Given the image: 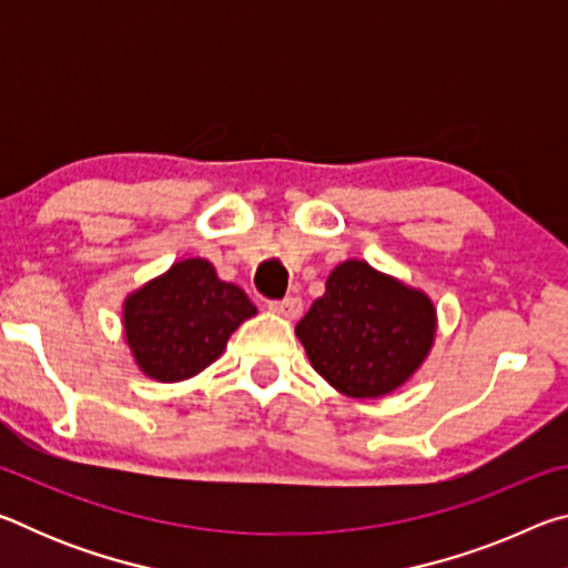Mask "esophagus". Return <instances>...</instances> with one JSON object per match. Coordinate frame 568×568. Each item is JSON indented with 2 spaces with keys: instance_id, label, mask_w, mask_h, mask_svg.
<instances>
[{
  "instance_id": "obj_1",
  "label": "esophagus",
  "mask_w": 568,
  "mask_h": 568,
  "mask_svg": "<svg viewBox=\"0 0 568 568\" xmlns=\"http://www.w3.org/2000/svg\"><path fill=\"white\" fill-rule=\"evenodd\" d=\"M267 307H271L273 313L283 315V318H297L303 311V301L297 295H287V297H283V301H271L267 303Z\"/></svg>"
}]
</instances>
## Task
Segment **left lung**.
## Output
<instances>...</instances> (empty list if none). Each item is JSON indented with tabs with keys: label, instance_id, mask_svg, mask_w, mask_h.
I'll use <instances>...</instances> for the list:
<instances>
[{
	"label": "left lung",
	"instance_id": "8db88e82",
	"mask_svg": "<svg viewBox=\"0 0 568 568\" xmlns=\"http://www.w3.org/2000/svg\"><path fill=\"white\" fill-rule=\"evenodd\" d=\"M313 368L353 398L403 386L434 345L436 307L420 291L363 261L331 273L325 293L295 325Z\"/></svg>",
	"mask_w": 568,
	"mask_h": 568
}]
</instances>
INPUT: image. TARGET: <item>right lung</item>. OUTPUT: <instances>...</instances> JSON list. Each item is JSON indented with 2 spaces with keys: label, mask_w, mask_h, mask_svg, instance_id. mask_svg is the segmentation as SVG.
<instances>
[{
  "label": "right lung",
  "mask_w": 568,
  "mask_h": 568,
  "mask_svg": "<svg viewBox=\"0 0 568 568\" xmlns=\"http://www.w3.org/2000/svg\"><path fill=\"white\" fill-rule=\"evenodd\" d=\"M257 311L203 257L175 263L124 301V338L145 376L175 383L220 358L240 323Z\"/></svg>",
  "instance_id": "add662e5"
}]
</instances>
